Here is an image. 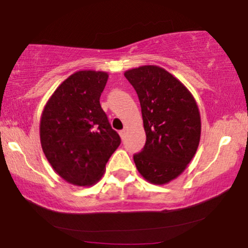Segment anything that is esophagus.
I'll list each match as a JSON object with an SVG mask.
<instances>
[{
  "label": "esophagus",
  "instance_id": "obj_1",
  "mask_svg": "<svg viewBox=\"0 0 248 248\" xmlns=\"http://www.w3.org/2000/svg\"><path fill=\"white\" fill-rule=\"evenodd\" d=\"M119 134H120V137H121V139H124V136H126V131H124V129H122V131L119 132Z\"/></svg>",
  "mask_w": 248,
  "mask_h": 248
}]
</instances>
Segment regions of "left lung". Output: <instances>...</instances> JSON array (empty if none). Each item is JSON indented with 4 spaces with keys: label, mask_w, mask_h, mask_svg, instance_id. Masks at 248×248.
<instances>
[{
    "label": "left lung",
    "mask_w": 248,
    "mask_h": 248,
    "mask_svg": "<svg viewBox=\"0 0 248 248\" xmlns=\"http://www.w3.org/2000/svg\"><path fill=\"white\" fill-rule=\"evenodd\" d=\"M141 107L146 142L134 163L145 180L164 185L186 169L201 140V114L191 92L158 66L124 72Z\"/></svg>",
    "instance_id": "8db88e82"
}]
</instances>
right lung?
<instances>
[{"instance_id":"obj_1","label":"right lung","mask_w":248,"mask_h":248,"mask_svg":"<svg viewBox=\"0 0 248 248\" xmlns=\"http://www.w3.org/2000/svg\"><path fill=\"white\" fill-rule=\"evenodd\" d=\"M108 77L96 71L72 74L55 90L42 114L44 155L54 170L76 186L98 181L121 142L99 103Z\"/></svg>"}]
</instances>
